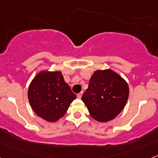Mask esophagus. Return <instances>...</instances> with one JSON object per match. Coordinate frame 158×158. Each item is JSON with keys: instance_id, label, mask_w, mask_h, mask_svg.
I'll return each mask as SVG.
<instances>
[{"instance_id": "34e87169", "label": "esophagus", "mask_w": 158, "mask_h": 158, "mask_svg": "<svg viewBox=\"0 0 158 158\" xmlns=\"http://www.w3.org/2000/svg\"><path fill=\"white\" fill-rule=\"evenodd\" d=\"M82 95H83V92H80V93H79L77 95V97L79 98V99H80V98L82 97Z\"/></svg>"}]
</instances>
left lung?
<instances>
[{
	"label": "left lung",
	"mask_w": 158,
	"mask_h": 158,
	"mask_svg": "<svg viewBox=\"0 0 158 158\" xmlns=\"http://www.w3.org/2000/svg\"><path fill=\"white\" fill-rule=\"evenodd\" d=\"M129 95L128 84L112 69L93 73L88 88L82 95L90 115L99 122L113 120L123 111Z\"/></svg>",
	"instance_id": "obj_1"
}]
</instances>
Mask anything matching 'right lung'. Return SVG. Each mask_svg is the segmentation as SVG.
I'll return each instance as SVG.
<instances>
[{"mask_svg":"<svg viewBox=\"0 0 158 158\" xmlns=\"http://www.w3.org/2000/svg\"><path fill=\"white\" fill-rule=\"evenodd\" d=\"M75 98L59 71H40L28 88V99L33 111L48 122H56L63 117Z\"/></svg>","mask_w":158,"mask_h":158,"instance_id":"1","label":"right lung"}]
</instances>
